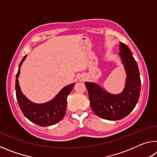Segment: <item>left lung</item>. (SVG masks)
I'll return each mask as SVG.
<instances>
[{"mask_svg": "<svg viewBox=\"0 0 157 157\" xmlns=\"http://www.w3.org/2000/svg\"><path fill=\"white\" fill-rule=\"evenodd\" d=\"M119 55L126 73V81L121 94H112L94 82H85L92 110L100 118L117 121L132 112L139 100L140 91L139 70L132 51L119 42Z\"/></svg>", "mask_w": 157, "mask_h": 157, "instance_id": "left-lung-1", "label": "left lung"}]
</instances>
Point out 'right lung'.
<instances>
[{
	"mask_svg": "<svg viewBox=\"0 0 157 157\" xmlns=\"http://www.w3.org/2000/svg\"><path fill=\"white\" fill-rule=\"evenodd\" d=\"M26 57L27 55L21 60L16 76V95L18 105L29 121L41 127L52 125L62 121L64 116L67 107V97L75 83L63 87L56 96L48 102L42 104L33 102L21 91L18 79L20 75L21 66Z\"/></svg>",
	"mask_w": 157,
	"mask_h": 157,
	"instance_id": "1",
	"label": "right lung"
}]
</instances>
